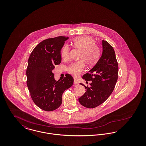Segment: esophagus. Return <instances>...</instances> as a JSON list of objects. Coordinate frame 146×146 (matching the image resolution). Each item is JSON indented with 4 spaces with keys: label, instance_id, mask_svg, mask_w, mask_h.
Wrapping results in <instances>:
<instances>
[{
    "label": "esophagus",
    "instance_id": "obj_1",
    "mask_svg": "<svg viewBox=\"0 0 146 146\" xmlns=\"http://www.w3.org/2000/svg\"><path fill=\"white\" fill-rule=\"evenodd\" d=\"M79 84V83H78V80H76V79H74V84L77 85V84Z\"/></svg>",
    "mask_w": 146,
    "mask_h": 146
}]
</instances>
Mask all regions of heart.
<instances>
[{
    "label": "heart",
    "instance_id": "heart-1",
    "mask_svg": "<svg viewBox=\"0 0 146 146\" xmlns=\"http://www.w3.org/2000/svg\"><path fill=\"white\" fill-rule=\"evenodd\" d=\"M74 45L82 49L79 59L81 60L70 63L67 68V72L73 76H78L85 68V62L92 66L97 62L100 56V48L95 44L94 38L88 35L76 37L73 40ZM70 55V48L66 45L61 50V56L67 58Z\"/></svg>",
    "mask_w": 146,
    "mask_h": 146
}]
</instances>
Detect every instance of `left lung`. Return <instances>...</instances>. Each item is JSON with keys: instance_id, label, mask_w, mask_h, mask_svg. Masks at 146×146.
<instances>
[{"instance_id": "8db88e82", "label": "left lung", "mask_w": 146, "mask_h": 146, "mask_svg": "<svg viewBox=\"0 0 146 146\" xmlns=\"http://www.w3.org/2000/svg\"><path fill=\"white\" fill-rule=\"evenodd\" d=\"M102 49V54L97 63L83 76V79L92 82L90 87L80 83L86 92L79 98V101L86 108H95L103 104L111 95L118 80V62L114 50L104 40Z\"/></svg>"}]
</instances>
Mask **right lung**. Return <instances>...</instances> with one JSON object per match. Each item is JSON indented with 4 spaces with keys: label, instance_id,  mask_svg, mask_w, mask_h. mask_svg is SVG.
Returning <instances> with one entry per match:
<instances>
[{
    "label": "right lung",
    "instance_id": "1",
    "mask_svg": "<svg viewBox=\"0 0 146 146\" xmlns=\"http://www.w3.org/2000/svg\"><path fill=\"white\" fill-rule=\"evenodd\" d=\"M68 37L59 36L38 44L28 58L26 70L27 85L34 103L45 111H52L62 102V94L70 88L73 77L66 74L56 81L52 70L61 62V50Z\"/></svg>",
    "mask_w": 146,
    "mask_h": 146
}]
</instances>
